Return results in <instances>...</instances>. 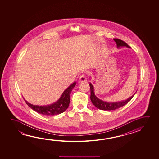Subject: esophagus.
<instances>
[{"label": "esophagus", "mask_w": 159, "mask_h": 159, "mask_svg": "<svg viewBox=\"0 0 159 159\" xmlns=\"http://www.w3.org/2000/svg\"><path fill=\"white\" fill-rule=\"evenodd\" d=\"M79 80V82H80V83H81V82H85V81H86V77L84 75H81L80 76Z\"/></svg>", "instance_id": "esophagus-1"}]
</instances>
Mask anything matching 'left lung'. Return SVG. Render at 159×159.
Here are the masks:
<instances>
[{"instance_id":"1","label":"left lung","mask_w":159,"mask_h":159,"mask_svg":"<svg viewBox=\"0 0 159 159\" xmlns=\"http://www.w3.org/2000/svg\"><path fill=\"white\" fill-rule=\"evenodd\" d=\"M114 41L117 43V48H119L122 46H126L127 48H131L125 42H124L121 39H114ZM90 88V100L92 101V103L97 108L104 110V111H111L115 110L116 109L120 108L123 106L125 105L127 103H128L132 98L134 97V94L133 95L128 98L126 100L123 101H120L117 102H107L103 100H100L98 98L95 96L94 91V87L92 85L91 83L89 84Z\"/></svg>"}]
</instances>
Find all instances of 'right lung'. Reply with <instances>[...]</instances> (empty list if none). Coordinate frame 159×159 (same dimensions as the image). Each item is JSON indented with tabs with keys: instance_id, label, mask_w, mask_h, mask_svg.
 <instances>
[{
	"instance_id": "1",
	"label": "right lung",
	"mask_w": 159,
	"mask_h": 159,
	"mask_svg": "<svg viewBox=\"0 0 159 159\" xmlns=\"http://www.w3.org/2000/svg\"><path fill=\"white\" fill-rule=\"evenodd\" d=\"M76 85L75 82L73 83L67 89L65 90L62 94L61 96L56 102L52 103L50 105L40 106H34L30 103H28L25 100V103L31 108L34 111H37L39 114L45 116H54L63 113L68 108L70 100V94L73 88Z\"/></svg>"
}]
</instances>
